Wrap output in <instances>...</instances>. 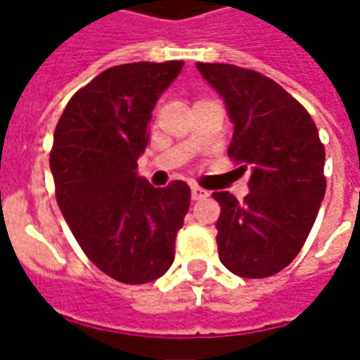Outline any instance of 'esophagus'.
<instances>
[{"label":"esophagus","instance_id":"esophagus-1","mask_svg":"<svg viewBox=\"0 0 360 360\" xmlns=\"http://www.w3.org/2000/svg\"><path fill=\"white\" fill-rule=\"evenodd\" d=\"M191 196H193V200H202V198L208 196V191H204V188L193 185V187H191Z\"/></svg>","mask_w":360,"mask_h":360}]
</instances>
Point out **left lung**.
I'll list each match as a JSON object with an SVG mask.
<instances>
[{
    "instance_id": "obj_1",
    "label": "left lung",
    "mask_w": 360,
    "mask_h": 360,
    "mask_svg": "<svg viewBox=\"0 0 360 360\" xmlns=\"http://www.w3.org/2000/svg\"><path fill=\"white\" fill-rule=\"evenodd\" d=\"M233 121L227 154L249 169L250 193L239 202L214 193L221 206L218 255L241 278H268L293 262L324 200V144L310 113L278 82L227 63H196Z\"/></svg>"
}]
</instances>
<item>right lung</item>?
Returning a JSON list of instances; mask_svg holds the SVG:
<instances>
[{
	"instance_id": "1",
	"label": "right lung",
	"mask_w": 360,
	"mask_h": 360,
	"mask_svg": "<svg viewBox=\"0 0 360 360\" xmlns=\"http://www.w3.org/2000/svg\"><path fill=\"white\" fill-rule=\"evenodd\" d=\"M181 69L183 61L105 69L69 100L53 133L61 214L90 262L129 285L169 270L191 204L187 183L156 188L136 175L152 110Z\"/></svg>"
}]
</instances>
